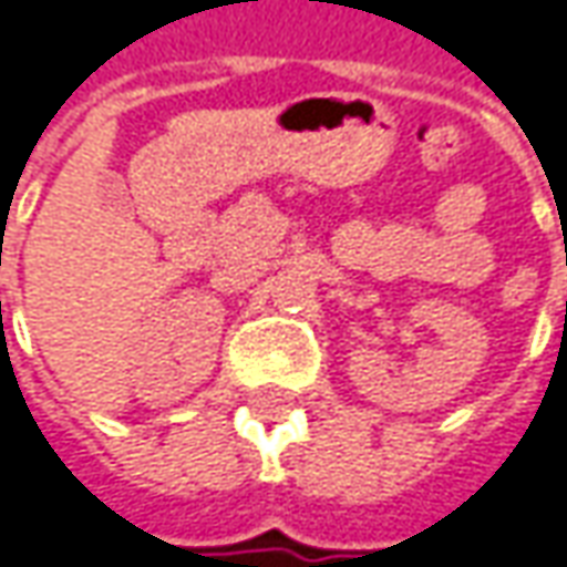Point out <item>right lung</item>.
<instances>
[{"label": "right lung", "instance_id": "1", "mask_svg": "<svg viewBox=\"0 0 567 567\" xmlns=\"http://www.w3.org/2000/svg\"><path fill=\"white\" fill-rule=\"evenodd\" d=\"M0 308H2V305H0Z\"/></svg>", "mask_w": 567, "mask_h": 567}]
</instances>
